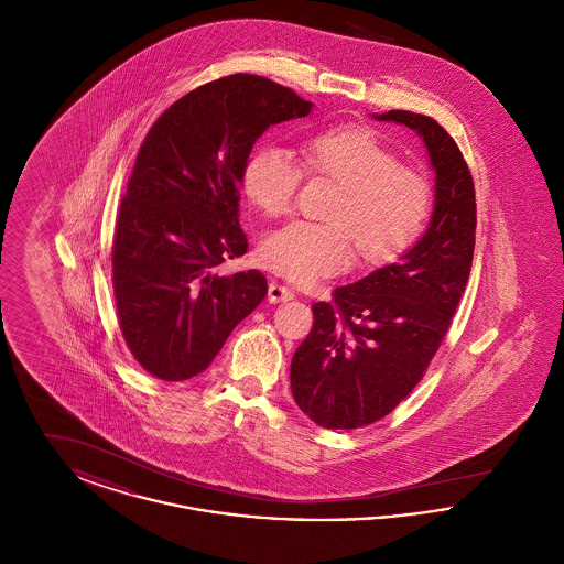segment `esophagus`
<instances>
[{
	"instance_id": "34e87169",
	"label": "esophagus",
	"mask_w": 564,
	"mask_h": 564,
	"mask_svg": "<svg viewBox=\"0 0 564 564\" xmlns=\"http://www.w3.org/2000/svg\"><path fill=\"white\" fill-rule=\"evenodd\" d=\"M294 292L290 290V288H285V285H281V283H270L269 285V302L272 304H276V302H290V300H294Z\"/></svg>"
}]
</instances>
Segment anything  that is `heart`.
I'll use <instances>...</instances> for the list:
<instances>
[{
	"mask_svg": "<svg viewBox=\"0 0 564 564\" xmlns=\"http://www.w3.org/2000/svg\"><path fill=\"white\" fill-rule=\"evenodd\" d=\"M304 169L338 186L325 212L329 224L290 221L262 242L269 269L295 283H315L349 269L355 242L368 264L400 256L430 215L427 180L400 164L398 154L370 129L334 127L302 143ZM300 166L279 145H258L242 164L245 196L269 217L292 209Z\"/></svg>",
	"mask_w": 564,
	"mask_h": 564,
	"instance_id": "b5f03b06",
	"label": "heart"
}]
</instances>
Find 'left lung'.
Here are the masks:
<instances>
[{
	"label": "left lung",
	"instance_id": "obj_1",
	"mask_svg": "<svg viewBox=\"0 0 564 564\" xmlns=\"http://www.w3.org/2000/svg\"><path fill=\"white\" fill-rule=\"evenodd\" d=\"M412 129L433 171L427 230L395 264L315 302V323L292 359L297 408L325 430H357L387 416L416 387L465 292L476 245V189L455 139L405 109L372 113Z\"/></svg>",
	"mask_w": 564,
	"mask_h": 564
}]
</instances>
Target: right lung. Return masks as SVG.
Segmentation results:
<instances>
[{
    "mask_svg": "<svg viewBox=\"0 0 564 564\" xmlns=\"http://www.w3.org/2000/svg\"><path fill=\"white\" fill-rule=\"evenodd\" d=\"M313 109L292 88L237 74L198 86L154 122L134 161L113 235L122 336L161 380L205 372L269 292L260 270L221 274L247 251L241 171L269 127Z\"/></svg>",
    "mask_w": 564,
    "mask_h": 564,
    "instance_id": "right-lung-1",
    "label": "right lung"
}]
</instances>
